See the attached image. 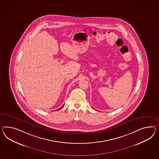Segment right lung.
<instances>
[{"instance_id":"1","label":"right lung","mask_w":159,"mask_h":159,"mask_svg":"<svg viewBox=\"0 0 159 159\" xmlns=\"http://www.w3.org/2000/svg\"><path fill=\"white\" fill-rule=\"evenodd\" d=\"M63 106H64V105H63ZM63 106H62V107H61V108H59V109H58V110H56V111H57V110H60V109H61V108H62V107H63Z\"/></svg>"}]
</instances>
